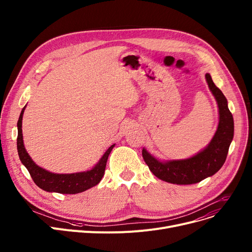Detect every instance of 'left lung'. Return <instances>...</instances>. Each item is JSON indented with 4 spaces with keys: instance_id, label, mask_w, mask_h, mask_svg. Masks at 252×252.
Masks as SVG:
<instances>
[{
    "instance_id": "1",
    "label": "left lung",
    "mask_w": 252,
    "mask_h": 252,
    "mask_svg": "<svg viewBox=\"0 0 252 252\" xmlns=\"http://www.w3.org/2000/svg\"><path fill=\"white\" fill-rule=\"evenodd\" d=\"M208 88L219 107V125L207 146L185 159L160 160L147 149L142 155L152 174L164 182L177 185H190L214 176L226 161L229 147L234 137V119L229 110L228 101L215 85L209 73L205 74Z\"/></svg>"
}]
</instances>
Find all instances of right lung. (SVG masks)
Segmentation results:
<instances>
[{
	"label": "right lung",
	"instance_id": "obj_1",
	"mask_svg": "<svg viewBox=\"0 0 252 252\" xmlns=\"http://www.w3.org/2000/svg\"><path fill=\"white\" fill-rule=\"evenodd\" d=\"M25 106L22 108L17 122V151L22 164L28 168L31 177L37 187L47 192H56L60 194H77L96 186L104 176L106 162L115 144L106 150L100 160L89 170L73 174H55L41 166H38L26 151L22 135V117Z\"/></svg>",
	"mask_w": 252,
	"mask_h": 252
}]
</instances>
